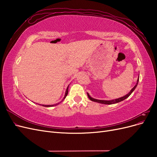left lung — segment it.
I'll use <instances>...</instances> for the list:
<instances>
[{
  "mask_svg": "<svg viewBox=\"0 0 157 157\" xmlns=\"http://www.w3.org/2000/svg\"><path fill=\"white\" fill-rule=\"evenodd\" d=\"M138 82H139V78H137V83L135 85V86L133 88L131 91L128 93V94H126V96H123L122 98H118V99H113V100H109V101H106V100H99V99H94L92 98H91L90 96V95L88 94V98L90 99L91 101H95V102H98V103H103V104H108V105H111V104H114V103H118V102H121L123 100H124L125 99H126L127 98L129 97L131 94L134 92V90L136 89V86H137V84H138Z\"/></svg>",
  "mask_w": 157,
  "mask_h": 157,
  "instance_id": "left-lung-1",
  "label": "left lung"
}]
</instances>
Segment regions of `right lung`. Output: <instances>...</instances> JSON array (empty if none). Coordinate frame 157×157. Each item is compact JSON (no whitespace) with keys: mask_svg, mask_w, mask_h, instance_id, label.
Listing matches in <instances>:
<instances>
[{"mask_svg":"<svg viewBox=\"0 0 157 157\" xmlns=\"http://www.w3.org/2000/svg\"><path fill=\"white\" fill-rule=\"evenodd\" d=\"M67 94H68V88H67V90H66V92H65V96H64V98H63V99L66 98V96H67ZM58 105V104H55V105H42V106H44V107H52V106H54V105Z\"/></svg>","mask_w":157,"mask_h":157,"instance_id":"obj_1","label":"right lung"}]
</instances>
